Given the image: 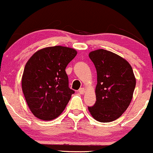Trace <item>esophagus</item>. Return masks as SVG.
<instances>
[{"label": "esophagus", "mask_w": 153, "mask_h": 153, "mask_svg": "<svg viewBox=\"0 0 153 153\" xmlns=\"http://www.w3.org/2000/svg\"><path fill=\"white\" fill-rule=\"evenodd\" d=\"M78 92L80 94H84L85 92V89L84 88H79V89Z\"/></svg>", "instance_id": "esophagus-1"}]
</instances>
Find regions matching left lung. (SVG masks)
I'll use <instances>...</instances> for the list:
<instances>
[{"instance_id":"8db88e82","label":"left lung","mask_w":153,"mask_h":153,"mask_svg":"<svg viewBox=\"0 0 153 153\" xmlns=\"http://www.w3.org/2000/svg\"><path fill=\"white\" fill-rule=\"evenodd\" d=\"M97 69V101L88 111L94 119L111 122L119 119L130 105L135 88V78L128 62L105 49L89 53Z\"/></svg>"}]
</instances>
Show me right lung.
Masks as SVG:
<instances>
[{
    "instance_id": "right-lung-1",
    "label": "right lung",
    "mask_w": 153,
    "mask_h": 153,
    "mask_svg": "<svg viewBox=\"0 0 153 153\" xmlns=\"http://www.w3.org/2000/svg\"><path fill=\"white\" fill-rule=\"evenodd\" d=\"M76 53V50L68 47H47L34 53L26 62L22 90L34 116L50 121L65 110L74 94L68 87L65 68Z\"/></svg>"
}]
</instances>
